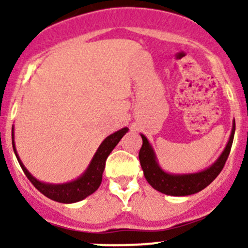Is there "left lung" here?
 I'll return each mask as SVG.
<instances>
[{
	"label": "left lung",
	"mask_w": 248,
	"mask_h": 248,
	"mask_svg": "<svg viewBox=\"0 0 248 248\" xmlns=\"http://www.w3.org/2000/svg\"><path fill=\"white\" fill-rule=\"evenodd\" d=\"M234 133L235 120L232 122L231 138L218 159L205 170L193 172V174H169L164 171L157 162V157L149 140L146 139V137L140 134L142 138V146L139 151V161L145 179L156 191L168 194V196L182 197L198 193L205 187L209 186L223 169L231 154Z\"/></svg>",
	"instance_id": "8db88e82"
}]
</instances>
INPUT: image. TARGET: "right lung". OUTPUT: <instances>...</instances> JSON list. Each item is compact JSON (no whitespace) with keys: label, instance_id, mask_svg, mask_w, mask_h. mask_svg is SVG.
<instances>
[{"label":"right lung","instance_id":"add662e5","mask_svg":"<svg viewBox=\"0 0 248 248\" xmlns=\"http://www.w3.org/2000/svg\"><path fill=\"white\" fill-rule=\"evenodd\" d=\"M127 132H128V128L124 127V128L120 129V131L115 132V133L107 137V138L103 140V142L99 145L98 150H97V152L94 154L91 163L87 167V169L85 170L84 174H82L81 176L78 177L77 180H74V181L61 185H52L46 184V182H41L39 180H37L36 177H33L30 174L29 170H27V169L25 168L24 164H22V162L20 161L19 156H17L16 154V144H14L13 128H12V142H13V150L17 158V162H19L20 167H21V169L24 170L27 179L32 182V185H33L41 193H43L44 196L47 197L49 199H51V201L63 202V204H71V202L82 201V199H85L86 197H89L90 194H92L93 192H96L97 189H98L99 185H101L102 182V175H103L104 168H106L107 158H108L110 152L114 150V147L119 144L120 140H121L122 137H124Z\"/></svg>","mask_w":248,"mask_h":248}]
</instances>
